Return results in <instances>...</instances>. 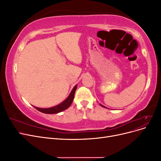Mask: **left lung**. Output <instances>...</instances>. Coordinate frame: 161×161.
I'll return each instance as SVG.
<instances>
[{"instance_id": "obj_1", "label": "left lung", "mask_w": 161, "mask_h": 161, "mask_svg": "<svg viewBox=\"0 0 161 161\" xmlns=\"http://www.w3.org/2000/svg\"><path fill=\"white\" fill-rule=\"evenodd\" d=\"M100 105H101V106H102V107H103V108H105V106H103V105H101V104H100Z\"/></svg>"}]
</instances>
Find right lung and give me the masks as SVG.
<instances>
[{
	"mask_svg": "<svg viewBox=\"0 0 161 161\" xmlns=\"http://www.w3.org/2000/svg\"><path fill=\"white\" fill-rule=\"evenodd\" d=\"M76 88H77V85H75L74 88L72 89L69 97H68L64 101L62 102V103L59 105H56L54 107H52V108H39L35 106H33V107L37 110L40 111V112H42V113H43V114H53L60 113V112L68 109L70 106V105L72 104V101H73V99H74L75 93V91L76 90Z\"/></svg>",
	"mask_w": 161,
	"mask_h": 161,
	"instance_id": "right-lung-1",
	"label": "right lung"
}]
</instances>
